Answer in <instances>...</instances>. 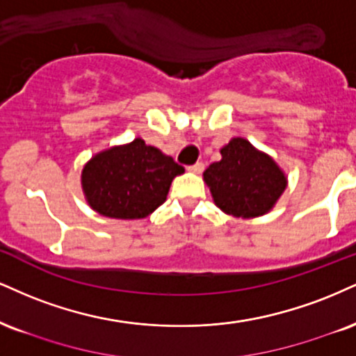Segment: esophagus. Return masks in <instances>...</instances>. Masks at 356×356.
<instances>
[{"instance_id":"1","label":"esophagus","mask_w":356,"mask_h":356,"mask_svg":"<svg viewBox=\"0 0 356 356\" xmlns=\"http://www.w3.org/2000/svg\"><path fill=\"white\" fill-rule=\"evenodd\" d=\"M187 170H189V172H194V174H200L204 170V164L202 162H195L194 165L187 167Z\"/></svg>"}]
</instances>
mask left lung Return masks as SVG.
<instances>
[{
	"label": "left lung",
	"mask_w": 356,
	"mask_h": 356,
	"mask_svg": "<svg viewBox=\"0 0 356 356\" xmlns=\"http://www.w3.org/2000/svg\"><path fill=\"white\" fill-rule=\"evenodd\" d=\"M220 154L222 159L204 172L217 207L242 219L270 211L286 187V177L277 162L242 137H234Z\"/></svg>",
	"instance_id": "left-lung-1"
}]
</instances>
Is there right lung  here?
<instances>
[{
    "mask_svg": "<svg viewBox=\"0 0 356 356\" xmlns=\"http://www.w3.org/2000/svg\"><path fill=\"white\" fill-rule=\"evenodd\" d=\"M184 167L140 137L92 157L81 174L86 200L111 219H144L165 202L175 175Z\"/></svg>",
    "mask_w": 356,
    "mask_h": 356,
    "instance_id": "add662e5",
    "label": "right lung"
}]
</instances>
